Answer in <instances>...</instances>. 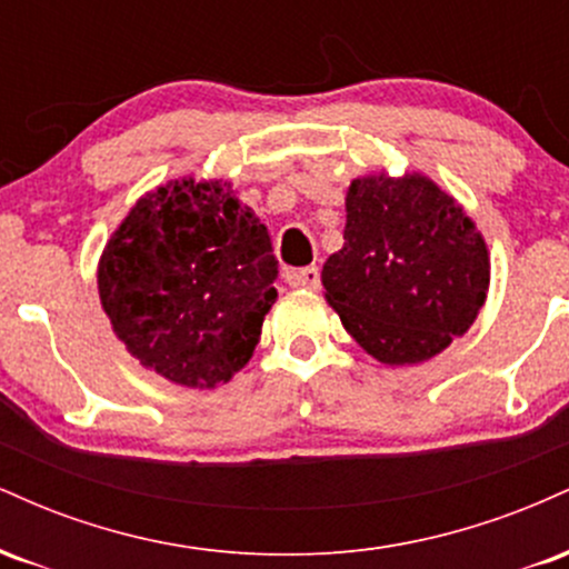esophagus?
I'll return each instance as SVG.
<instances>
[{"label": "esophagus", "instance_id": "esophagus-1", "mask_svg": "<svg viewBox=\"0 0 569 569\" xmlns=\"http://www.w3.org/2000/svg\"><path fill=\"white\" fill-rule=\"evenodd\" d=\"M286 280H289V286H297V289H318L321 286V270L316 264L299 267V270L286 272Z\"/></svg>", "mask_w": 569, "mask_h": 569}]
</instances>
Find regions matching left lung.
I'll return each instance as SVG.
<instances>
[{"mask_svg":"<svg viewBox=\"0 0 569 569\" xmlns=\"http://www.w3.org/2000/svg\"><path fill=\"white\" fill-rule=\"evenodd\" d=\"M345 246L326 259V299L350 337L390 367L420 363L462 337L489 289L481 232L420 173L356 179Z\"/></svg>","mask_w":569,"mask_h":569,"instance_id":"8db88e82","label":"left lung"}]
</instances>
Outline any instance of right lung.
I'll list each match as a JSON object with an SVG mask.
<instances>
[{"label":"right lung","instance_id":"1","mask_svg":"<svg viewBox=\"0 0 569 569\" xmlns=\"http://www.w3.org/2000/svg\"><path fill=\"white\" fill-rule=\"evenodd\" d=\"M276 278L267 227L230 184L179 179L130 208L103 248L98 293L141 367L217 388L253 356Z\"/></svg>","mask_w":569,"mask_h":569}]
</instances>
